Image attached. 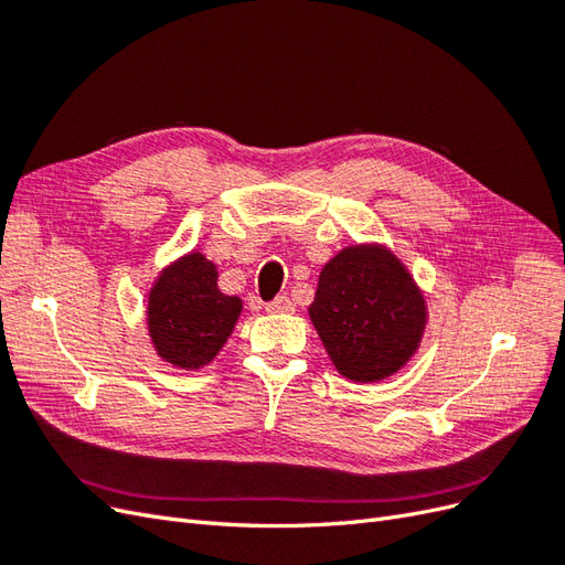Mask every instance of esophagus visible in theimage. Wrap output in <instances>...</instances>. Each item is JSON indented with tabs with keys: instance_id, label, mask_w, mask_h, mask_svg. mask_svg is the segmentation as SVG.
Masks as SVG:
<instances>
[{
	"instance_id": "esophagus-1",
	"label": "esophagus",
	"mask_w": 565,
	"mask_h": 565,
	"mask_svg": "<svg viewBox=\"0 0 565 565\" xmlns=\"http://www.w3.org/2000/svg\"><path fill=\"white\" fill-rule=\"evenodd\" d=\"M268 313H292L295 311V303L289 301V297H278L273 299L268 306H266Z\"/></svg>"
}]
</instances>
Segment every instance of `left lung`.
Masks as SVG:
<instances>
[{"mask_svg": "<svg viewBox=\"0 0 565 565\" xmlns=\"http://www.w3.org/2000/svg\"><path fill=\"white\" fill-rule=\"evenodd\" d=\"M309 318L341 377L370 384L396 374L417 353L429 306L396 254L361 243L322 266Z\"/></svg>", "mask_w": 565, "mask_h": 565, "instance_id": "1", "label": "left lung"}]
</instances>
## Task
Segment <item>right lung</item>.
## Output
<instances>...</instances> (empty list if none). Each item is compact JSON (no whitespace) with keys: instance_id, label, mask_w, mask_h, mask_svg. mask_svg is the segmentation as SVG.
Instances as JSON below:
<instances>
[{"instance_id":"obj_1","label":"right lung","mask_w":565,"mask_h":565,"mask_svg":"<svg viewBox=\"0 0 565 565\" xmlns=\"http://www.w3.org/2000/svg\"><path fill=\"white\" fill-rule=\"evenodd\" d=\"M216 280V264L198 249L169 262L152 280L146 328L164 363L198 372L224 349L243 313V299L221 292Z\"/></svg>"}]
</instances>
